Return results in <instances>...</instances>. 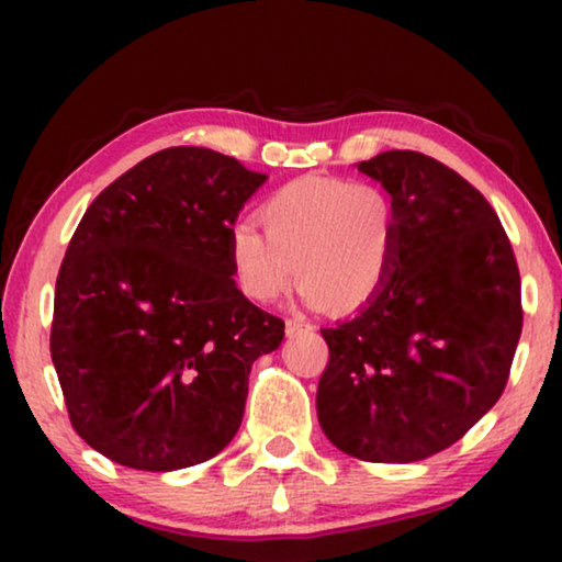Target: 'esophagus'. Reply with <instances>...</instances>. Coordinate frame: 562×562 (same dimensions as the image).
I'll return each mask as SVG.
<instances>
[{
  "label": "esophagus",
  "instance_id": "esophagus-1",
  "mask_svg": "<svg viewBox=\"0 0 562 562\" xmlns=\"http://www.w3.org/2000/svg\"><path fill=\"white\" fill-rule=\"evenodd\" d=\"M312 325L306 319H299V317H294V319H286V335L289 337H296V335H304V333H312Z\"/></svg>",
  "mask_w": 562,
  "mask_h": 562
}]
</instances>
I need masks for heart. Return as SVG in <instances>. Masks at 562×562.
<instances>
[{
    "mask_svg": "<svg viewBox=\"0 0 562 562\" xmlns=\"http://www.w3.org/2000/svg\"><path fill=\"white\" fill-rule=\"evenodd\" d=\"M258 229L240 222L229 233V266L250 302L271 304L296 276L306 304L335 312L363 310L386 286L396 250L389 196L371 183L296 179L260 206Z\"/></svg>",
    "mask_w": 562,
    "mask_h": 562,
    "instance_id": "b5f03b06",
    "label": "heart"
}]
</instances>
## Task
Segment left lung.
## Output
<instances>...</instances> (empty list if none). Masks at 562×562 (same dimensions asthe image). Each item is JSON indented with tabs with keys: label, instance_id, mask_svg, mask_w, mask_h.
Here are the masks:
<instances>
[{
	"label": "left lung",
	"instance_id": "left-lung-1",
	"mask_svg": "<svg viewBox=\"0 0 562 562\" xmlns=\"http://www.w3.org/2000/svg\"><path fill=\"white\" fill-rule=\"evenodd\" d=\"M358 171L391 196L396 250L381 294L322 329L317 419L352 458L414 463L502 396L521 335L519 268L491 204L440 160L389 150Z\"/></svg>",
	"mask_w": 562,
	"mask_h": 562
}]
</instances>
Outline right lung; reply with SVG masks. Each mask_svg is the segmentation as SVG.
<instances>
[{
  "instance_id": "right-lung-1",
  "label": "right lung",
  "mask_w": 562,
  "mask_h": 562,
  "mask_svg": "<svg viewBox=\"0 0 562 562\" xmlns=\"http://www.w3.org/2000/svg\"><path fill=\"white\" fill-rule=\"evenodd\" d=\"M268 181L210 148H166L83 214L56 281L50 358L81 440L135 471H179L240 429L250 366L283 322L233 279L229 233Z\"/></svg>"
}]
</instances>
